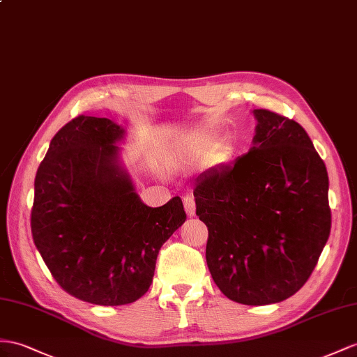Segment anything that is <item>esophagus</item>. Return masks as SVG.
Instances as JSON below:
<instances>
[{"label": "esophagus", "instance_id": "esophagus-1", "mask_svg": "<svg viewBox=\"0 0 357 357\" xmlns=\"http://www.w3.org/2000/svg\"><path fill=\"white\" fill-rule=\"evenodd\" d=\"M184 206H185V211L188 217H195L196 214V204H195V199L185 196L184 197Z\"/></svg>", "mask_w": 357, "mask_h": 357}]
</instances>
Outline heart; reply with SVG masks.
Returning <instances> with one entry per match:
<instances>
[{"label": "heart", "instance_id": "1", "mask_svg": "<svg viewBox=\"0 0 357 357\" xmlns=\"http://www.w3.org/2000/svg\"><path fill=\"white\" fill-rule=\"evenodd\" d=\"M214 139L209 134H197L196 137L191 139L188 148H187V155L188 157H200V155L205 153L209 148L213 146ZM227 152V148L225 143H218L214 146V149L209 153V160L213 162L220 161Z\"/></svg>", "mask_w": 357, "mask_h": 357}]
</instances>
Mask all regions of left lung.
Masks as SVG:
<instances>
[{
  "instance_id": "left-lung-1",
  "label": "left lung",
  "mask_w": 357,
  "mask_h": 357,
  "mask_svg": "<svg viewBox=\"0 0 357 357\" xmlns=\"http://www.w3.org/2000/svg\"><path fill=\"white\" fill-rule=\"evenodd\" d=\"M253 114L250 151L199 176L193 195L215 285L236 303L262 306L305 285L332 214L326 164L303 126L270 109Z\"/></svg>"
}]
</instances>
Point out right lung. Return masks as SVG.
<instances>
[{
	"mask_svg": "<svg viewBox=\"0 0 357 357\" xmlns=\"http://www.w3.org/2000/svg\"><path fill=\"white\" fill-rule=\"evenodd\" d=\"M123 128L78 116L54 135L36 173L31 234L68 294L99 306L148 292L158 252L185 222L179 196L151 208L119 162Z\"/></svg>",
	"mask_w": 357,
	"mask_h": 357,
	"instance_id": "right-lung-1",
	"label": "right lung"
}]
</instances>
